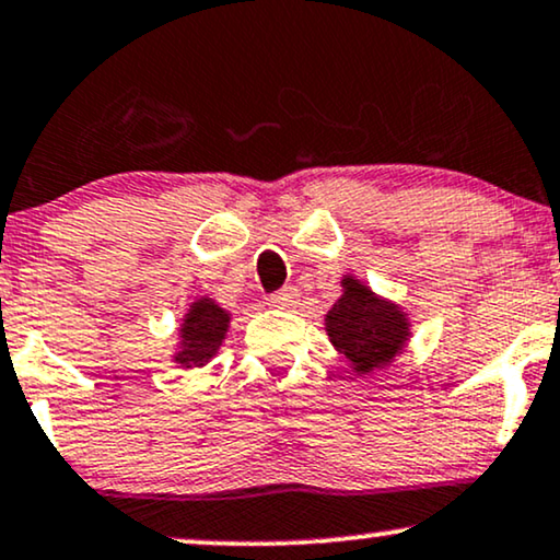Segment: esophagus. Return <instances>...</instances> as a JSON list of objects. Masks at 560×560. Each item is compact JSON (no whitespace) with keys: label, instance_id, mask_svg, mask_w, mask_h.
Segmentation results:
<instances>
[{"label":"esophagus","instance_id":"obj_1","mask_svg":"<svg viewBox=\"0 0 560 560\" xmlns=\"http://www.w3.org/2000/svg\"><path fill=\"white\" fill-rule=\"evenodd\" d=\"M296 300H300V292H296L294 287H287V289H281V292L271 294V300H268V302H271L273 307H279V310H292Z\"/></svg>","mask_w":560,"mask_h":560}]
</instances>
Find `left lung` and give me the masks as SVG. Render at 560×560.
I'll return each instance as SVG.
<instances>
[{
	"mask_svg": "<svg viewBox=\"0 0 560 560\" xmlns=\"http://www.w3.org/2000/svg\"><path fill=\"white\" fill-rule=\"evenodd\" d=\"M340 296L327 310L325 332L355 376L392 366L412 340L407 307L374 292L355 273L340 279Z\"/></svg>",
	"mask_w": 560,
	"mask_h": 560,
	"instance_id": "left-lung-1",
	"label": "left lung"
}]
</instances>
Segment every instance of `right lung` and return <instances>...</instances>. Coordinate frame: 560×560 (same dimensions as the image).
Returning a JSON list of instances; mask_svg holds the SVG:
<instances>
[{"mask_svg":"<svg viewBox=\"0 0 560 560\" xmlns=\"http://www.w3.org/2000/svg\"><path fill=\"white\" fill-rule=\"evenodd\" d=\"M230 323H233V312L222 307L212 294H199L197 300L189 302L176 327L171 363L184 371L207 366L220 353Z\"/></svg>","mask_w":560,"mask_h":560,"instance_id":"obj_1","label":"right lung"}]
</instances>
